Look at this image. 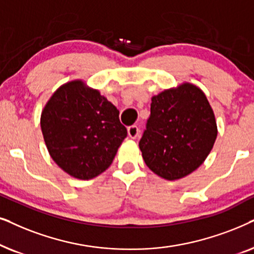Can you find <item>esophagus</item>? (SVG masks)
<instances>
[{
  "instance_id": "34e87169",
  "label": "esophagus",
  "mask_w": 254,
  "mask_h": 254,
  "mask_svg": "<svg viewBox=\"0 0 254 254\" xmlns=\"http://www.w3.org/2000/svg\"><path fill=\"white\" fill-rule=\"evenodd\" d=\"M127 134H129L130 138H134L138 137V134H139V129H138L137 125H131V127H127Z\"/></svg>"
}]
</instances>
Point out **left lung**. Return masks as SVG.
<instances>
[{
	"label": "left lung",
	"mask_w": 254,
	"mask_h": 254,
	"mask_svg": "<svg viewBox=\"0 0 254 254\" xmlns=\"http://www.w3.org/2000/svg\"><path fill=\"white\" fill-rule=\"evenodd\" d=\"M139 141L146 166L165 180L187 177L203 164L217 138L214 110L201 88L184 82L152 96Z\"/></svg>",
	"instance_id": "8db88e82"
}]
</instances>
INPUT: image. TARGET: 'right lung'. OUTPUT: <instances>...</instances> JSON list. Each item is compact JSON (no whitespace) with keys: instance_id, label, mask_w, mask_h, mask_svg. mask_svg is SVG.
I'll use <instances>...</instances> for the list:
<instances>
[{"instance_id":"right-lung-1","label":"right lung","mask_w":254,"mask_h":254,"mask_svg":"<svg viewBox=\"0 0 254 254\" xmlns=\"http://www.w3.org/2000/svg\"><path fill=\"white\" fill-rule=\"evenodd\" d=\"M118 115L117 108L83 80L62 84L40 116L51 158L70 177L96 178L110 166L127 137Z\"/></svg>"}]
</instances>
